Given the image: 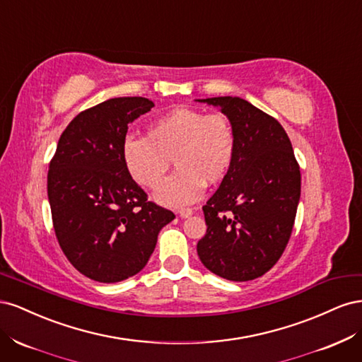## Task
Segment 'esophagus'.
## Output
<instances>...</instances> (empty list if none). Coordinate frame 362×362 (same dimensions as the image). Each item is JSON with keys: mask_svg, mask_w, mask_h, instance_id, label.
I'll return each instance as SVG.
<instances>
[{"mask_svg": "<svg viewBox=\"0 0 362 362\" xmlns=\"http://www.w3.org/2000/svg\"><path fill=\"white\" fill-rule=\"evenodd\" d=\"M177 213H178V216L181 218H187V217H190L193 214V210H192V208H181V210H178Z\"/></svg>", "mask_w": 362, "mask_h": 362, "instance_id": "esophagus-1", "label": "esophagus"}]
</instances>
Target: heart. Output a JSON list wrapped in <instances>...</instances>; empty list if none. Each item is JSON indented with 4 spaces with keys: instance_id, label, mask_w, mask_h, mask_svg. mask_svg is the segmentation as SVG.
Wrapping results in <instances>:
<instances>
[{
    "instance_id": "heart-1",
    "label": "heart",
    "mask_w": 362,
    "mask_h": 362,
    "mask_svg": "<svg viewBox=\"0 0 362 362\" xmlns=\"http://www.w3.org/2000/svg\"><path fill=\"white\" fill-rule=\"evenodd\" d=\"M235 131L223 113L177 107L148 125L146 137L127 136L120 156L127 173L145 189H156L173 158L177 172L164 181L154 198L166 206L198 201L205 182L222 181L235 157Z\"/></svg>"
}]
</instances>
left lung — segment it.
Listing matches in <instances>:
<instances>
[{"instance_id":"obj_1","label":"left lung","mask_w":362,"mask_h":362,"mask_svg":"<svg viewBox=\"0 0 362 362\" xmlns=\"http://www.w3.org/2000/svg\"><path fill=\"white\" fill-rule=\"evenodd\" d=\"M217 107L235 131L233 166L202 206V264L229 281L262 276L290 240L300 199V170L291 141L275 117L238 96L198 100Z\"/></svg>"}]
</instances>
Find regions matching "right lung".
Here are the masks:
<instances>
[{
	"label": "right lung",
	"mask_w": 362,
	"mask_h": 362,
	"mask_svg": "<svg viewBox=\"0 0 362 362\" xmlns=\"http://www.w3.org/2000/svg\"><path fill=\"white\" fill-rule=\"evenodd\" d=\"M154 103L112 98L76 115L48 170V199L59 245L71 264L98 282L134 276L175 214L148 201L127 173L120 148L128 124Z\"/></svg>",
	"instance_id": "obj_1"
}]
</instances>
